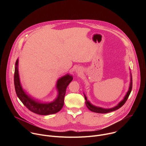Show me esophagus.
<instances>
[{
    "label": "esophagus",
    "instance_id": "esophagus-1",
    "mask_svg": "<svg viewBox=\"0 0 146 146\" xmlns=\"http://www.w3.org/2000/svg\"><path fill=\"white\" fill-rule=\"evenodd\" d=\"M82 72V69H80V68H77V69H76V73H81Z\"/></svg>",
    "mask_w": 146,
    "mask_h": 146
}]
</instances>
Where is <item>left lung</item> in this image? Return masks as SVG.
I'll return each mask as SVG.
<instances>
[{"mask_svg": "<svg viewBox=\"0 0 146 146\" xmlns=\"http://www.w3.org/2000/svg\"><path fill=\"white\" fill-rule=\"evenodd\" d=\"M130 77H131V78H130L131 80H130V84H129V87L128 91L127 92L125 96H124L123 99L118 104L117 106H114L112 108H110V109H105V108H100V107H98V106H94V105H92V104H91L90 103V102L89 100H87V96L84 94V98H85V99H86V106L88 108V109L92 112L104 114V113H108L115 111V110L119 109L120 108H121L124 105L125 103L126 102V101L127 100V99H128V97H129V95L131 92V91H132V74H131V72H130Z\"/></svg>", "mask_w": 146, "mask_h": 146, "instance_id": "left-lung-1", "label": "left lung"}]
</instances>
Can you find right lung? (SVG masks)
Returning <instances> with one entry per match:
<instances>
[{"mask_svg": "<svg viewBox=\"0 0 146 146\" xmlns=\"http://www.w3.org/2000/svg\"><path fill=\"white\" fill-rule=\"evenodd\" d=\"M73 76L69 74L59 78L56 84L58 95L55 100L51 102H42L35 99L29 95L21 84L18 72V59L15 64L14 86L17 96L30 111L40 115H50L58 113L63 108L66 88L72 81Z\"/></svg>", "mask_w": 146, "mask_h": 146, "instance_id": "add662e5", "label": "right lung"}]
</instances>
